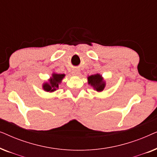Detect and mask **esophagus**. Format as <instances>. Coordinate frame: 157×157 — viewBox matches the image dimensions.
Segmentation results:
<instances>
[{
    "label": "esophagus",
    "mask_w": 157,
    "mask_h": 157,
    "mask_svg": "<svg viewBox=\"0 0 157 157\" xmlns=\"http://www.w3.org/2000/svg\"><path fill=\"white\" fill-rule=\"evenodd\" d=\"M79 73H80V71L78 70V69H74V70L72 71L73 75H78Z\"/></svg>",
    "instance_id": "obj_1"
}]
</instances>
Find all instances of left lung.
Listing matches in <instances>:
<instances>
[{
	"label": "left lung",
	"mask_w": 157,
	"mask_h": 157,
	"mask_svg": "<svg viewBox=\"0 0 157 157\" xmlns=\"http://www.w3.org/2000/svg\"><path fill=\"white\" fill-rule=\"evenodd\" d=\"M88 81L97 91H102L104 90L106 83L103 81V78L100 74L91 75L88 77Z\"/></svg>",
	"instance_id": "8db88e82"
}]
</instances>
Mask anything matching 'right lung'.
Masks as SVG:
<instances>
[{"instance_id": "1", "label": "right lung", "mask_w": 157, "mask_h": 157, "mask_svg": "<svg viewBox=\"0 0 157 157\" xmlns=\"http://www.w3.org/2000/svg\"><path fill=\"white\" fill-rule=\"evenodd\" d=\"M65 75L64 74H53L49 83H45L43 85V89L46 91H54L56 90L57 88H59V84L61 83V81Z\"/></svg>"}]
</instances>
